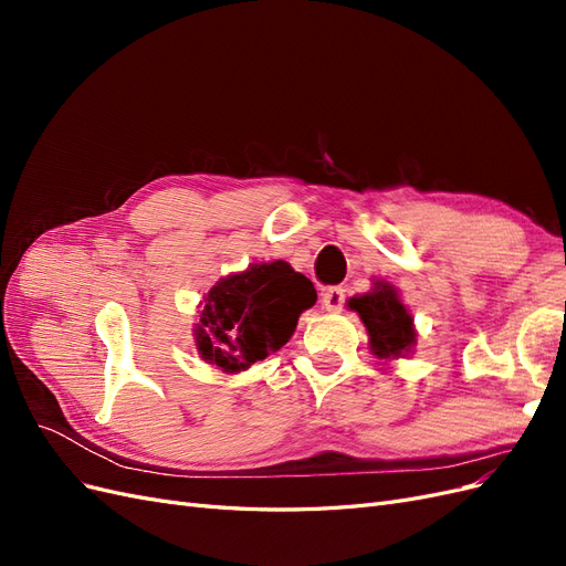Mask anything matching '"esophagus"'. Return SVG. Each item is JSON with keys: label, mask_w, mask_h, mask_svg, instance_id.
Returning <instances> with one entry per match:
<instances>
[{"label": "esophagus", "mask_w": 566, "mask_h": 566, "mask_svg": "<svg viewBox=\"0 0 566 566\" xmlns=\"http://www.w3.org/2000/svg\"><path fill=\"white\" fill-rule=\"evenodd\" d=\"M321 304H323L325 312L337 314V312L342 310V306H345V290H342V287H328V290H323Z\"/></svg>", "instance_id": "esophagus-1"}]
</instances>
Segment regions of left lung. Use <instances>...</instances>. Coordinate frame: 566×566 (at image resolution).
<instances>
[{
	"instance_id": "left-lung-1",
	"label": "left lung",
	"mask_w": 566,
	"mask_h": 566,
	"mask_svg": "<svg viewBox=\"0 0 566 566\" xmlns=\"http://www.w3.org/2000/svg\"><path fill=\"white\" fill-rule=\"evenodd\" d=\"M347 306L358 314L368 331V347L378 358H406L416 347V323L399 290L387 281H373V287L364 295L347 300Z\"/></svg>"
}]
</instances>
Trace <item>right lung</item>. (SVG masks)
<instances>
[{
	"label": "right lung",
	"mask_w": 566,
	"mask_h": 566,
	"mask_svg": "<svg viewBox=\"0 0 566 566\" xmlns=\"http://www.w3.org/2000/svg\"><path fill=\"white\" fill-rule=\"evenodd\" d=\"M314 304V283L287 262L250 264L219 279L202 297L196 349L205 364L229 375L248 370L279 352Z\"/></svg>",
	"instance_id": "add662e5"
}]
</instances>
